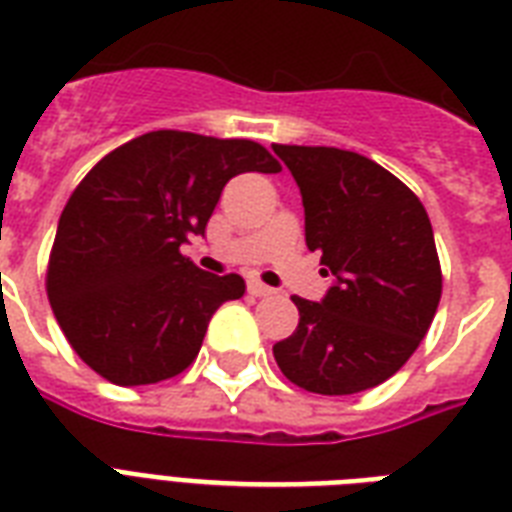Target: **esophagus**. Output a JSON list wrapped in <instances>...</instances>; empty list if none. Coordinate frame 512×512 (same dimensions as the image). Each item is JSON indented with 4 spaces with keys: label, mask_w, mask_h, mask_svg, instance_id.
<instances>
[{
    "label": "esophagus",
    "mask_w": 512,
    "mask_h": 512,
    "mask_svg": "<svg viewBox=\"0 0 512 512\" xmlns=\"http://www.w3.org/2000/svg\"><path fill=\"white\" fill-rule=\"evenodd\" d=\"M248 293H253V296H272L275 288H269V285H264L261 280H251V283H248Z\"/></svg>",
    "instance_id": "1"
}]
</instances>
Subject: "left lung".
<instances>
[{
  "mask_svg": "<svg viewBox=\"0 0 512 512\" xmlns=\"http://www.w3.org/2000/svg\"><path fill=\"white\" fill-rule=\"evenodd\" d=\"M296 178L307 248L336 283L326 299L293 296L299 326L272 347L288 382L352 395L406 366L443 291L425 205L390 170L336 146H272Z\"/></svg>",
  "mask_w": 512,
  "mask_h": 512,
  "instance_id": "1",
  "label": "left lung"
}]
</instances>
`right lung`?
Masks as SVG:
<instances>
[{"mask_svg": "<svg viewBox=\"0 0 512 512\" xmlns=\"http://www.w3.org/2000/svg\"><path fill=\"white\" fill-rule=\"evenodd\" d=\"M280 173L248 138L152 130L98 160L58 221L47 299L71 350L120 387L192 366L213 312L240 299V275L202 272L181 253L237 173Z\"/></svg>", "mask_w": 512, "mask_h": 512, "instance_id": "obj_1", "label": "right lung"}]
</instances>
